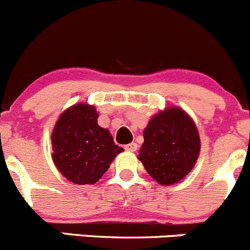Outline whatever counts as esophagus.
<instances>
[{"mask_svg": "<svg viewBox=\"0 0 250 250\" xmlns=\"http://www.w3.org/2000/svg\"><path fill=\"white\" fill-rule=\"evenodd\" d=\"M137 144H135V142H132V144H129V145H126V146H125V149H126V151H130V152H135L137 149Z\"/></svg>", "mask_w": 250, "mask_h": 250, "instance_id": "34e87169", "label": "esophagus"}]
</instances>
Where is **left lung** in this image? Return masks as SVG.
Returning <instances> with one entry per match:
<instances>
[{
  "label": "left lung",
  "instance_id": "left-lung-1",
  "mask_svg": "<svg viewBox=\"0 0 250 250\" xmlns=\"http://www.w3.org/2000/svg\"><path fill=\"white\" fill-rule=\"evenodd\" d=\"M139 159L156 182L170 185L194 167L200 139L194 121L179 108H168L151 119L144 131Z\"/></svg>",
  "mask_w": 250,
  "mask_h": 250
}]
</instances>
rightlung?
<instances>
[{
	"mask_svg": "<svg viewBox=\"0 0 250 250\" xmlns=\"http://www.w3.org/2000/svg\"><path fill=\"white\" fill-rule=\"evenodd\" d=\"M97 119L94 106L77 104L61 114L52 131L54 163L63 177L76 184L98 182L123 151Z\"/></svg>",
	"mask_w": 250,
	"mask_h": 250,
	"instance_id": "1",
	"label": "right lung"
}]
</instances>
